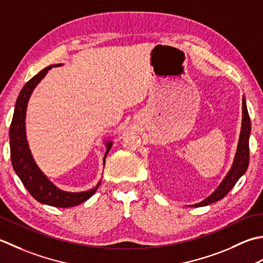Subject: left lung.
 <instances>
[{
  "instance_id": "obj_1",
  "label": "left lung",
  "mask_w": 263,
  "mask_h": 263,
  "mask_svg": "<svg viewBox=\"0 0 263 263\" xmlns=\"http://www.w3.org/2000/svg\"><path fill=\"white\" fill-rule=\"evenodd\" d=\"M251 133V120L248 112V108H246V102L243 98V121H242V130H240L238 147L236 152V157L234 160V164L232 169L226 176V178L222 180L220 186L213 192V194L202 201L197 204H194L193 206H204L209 205L211 203L217 202L219 200L223 199L226 196L229 191L233 189L235 184L237 183V180L242 177V175L245 174L246 169L249 167V160H250V147H249V138Z\"/></svg>"
}]
</instances>
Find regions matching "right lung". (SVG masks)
Returning a JSON list of instances; mask_svg holds the SVG:
<instances>
[{
  "label": "right lung",
  "instance_id": "obj_1",
  "mask_svg": "<svg viewBox=\"0 0 263 263\" xmlns=\"http://www.w3.org/2000/svg\"><path fill=\"white\" fill-rule=\"evenodd\" d=\"M52 67L55 66L46 67L39 73L35 74L33 78L26 83L23 89L20 90L17 102H15L11 126H10L9 132L10 152H11V162L15 174L18 175L27 191L30 193V195L35 200L44 203V204L57 208H70L88 200L98 190L100 183L94 189L80 193H70L59 190L58 187H55L46 178L45 175L36 165L30 154L28 144H27L25 133L26 109L30 94L36 85L41 82L42 78L45 76L46 72ZM111 145V142L106 143L108 147H106L103 162H105L106 154L110 151Z\"/></svg>",
  "mask_w": 263,
  "mask_h": 263
}]
</instances>
